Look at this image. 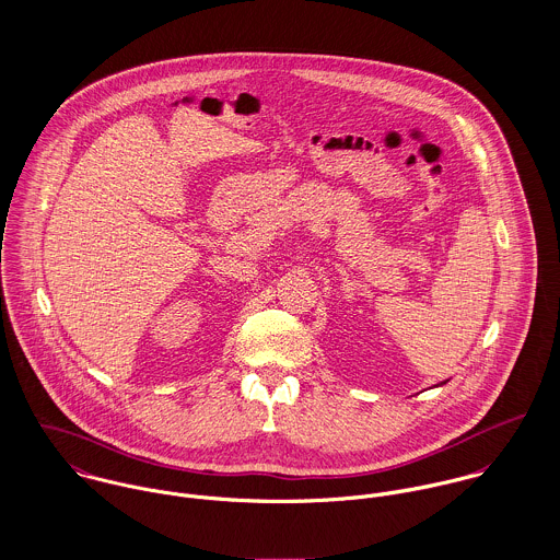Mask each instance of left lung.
<instances>
[{"label": "left lung", "mask_w": 560, "mask_h": 560, "mask_svg": "<svg viewBox=\"0 0 560 560\" xmlns=\"http://www.w3.org/2000/svg\"><path fill=\"white\" fill-rule=\"evenodd\" d=\"M438 386H442V384H438Z\"/></svg>", "instance_id": "left-lung-1"}]
</instances>
